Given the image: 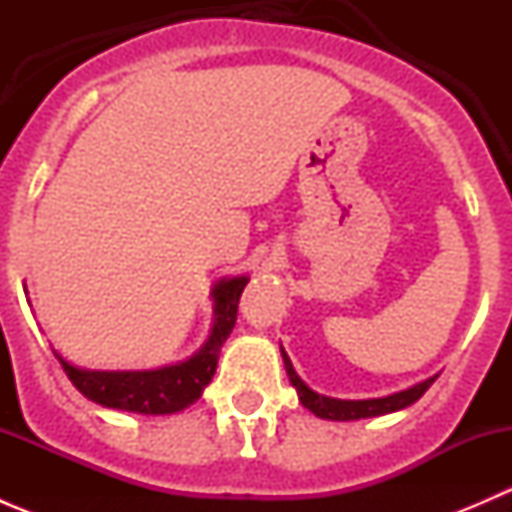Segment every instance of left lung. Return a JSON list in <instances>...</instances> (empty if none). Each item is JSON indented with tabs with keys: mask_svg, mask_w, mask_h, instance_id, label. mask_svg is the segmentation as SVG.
<instances>
[{
	"mask_svg": "<svg viewBox=\"0 0 512 512\" xmlns=\"http://www.w3.org/2000/svg\"><path fill=\"white\" fill-rule=\"evenodd\" d=\"M282 359H285L287 376H289V381H292L294 389H297L299 401H302L304 409H309L314 416H319V418H329V421H356V418L384 416V414H391V411L406 409V406H411L414 401L421 399V396L428 391V386L436 381V376H431V379L421 381V384L411 386V389L399 391V394L384 396V399L342 401V399H329V396H322V394H317V391L309 389V386L297 376V371H294L292 361H289L285 349H282Z\"/></svg>",
	"mask_w": 512,
	"mask_h": 512,
	"instance_id": "left-lung-1",
	"label": "left lung"
}]
</instances>
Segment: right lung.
<instances>
[{
    "label": "right lung",
    "mask_w": 512,
    "mask_h": 512,
    "mask_svg": "<svg viewBox=\"0 0 512 512\" xmlns=\"http://www.w3.org/2000/svg\"><path fill=\"white\" fill-rule=\"evenodd\" d=\"M247 282H250L247 277H232V280H220L215 285L213 334L203 344V349L183 364L163 366V369L153 371H84L71 366L56 352L54 354L64 366L71 384L96 404L146 416L175 414V411L188 409L193 401H198L205 386L213 379L220 347L235 327L237 302H240V294Z\"/></svg>",
    "instance_id": "right-lung-1"
}]
</instances>
